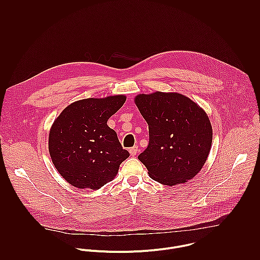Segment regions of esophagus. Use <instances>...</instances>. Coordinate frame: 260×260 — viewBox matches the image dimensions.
Returning a JSON list of instances; mask_svg holds the SVG:
<instances>
[{"label":"esophagus","mask_w":260,"mask_h":260,"mask_svg":"<svg viewBox=\"0 0 260 260\" xmlns=\"http://www.w3.org/2000/svg\"><path fill=\"white\" fill-rule=\"evenodd\" d=\"M129 152H130V154H131L132 156H134V155H136L137 152H138V147H137V146L131 147V148L129 149Z\"/></svg>","instance_id":"1"}]
</instances>
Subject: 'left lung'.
I'll list each match as a JSON object with an SVG mask.
<instances>
[{
    "label": "left lung",
    "mask_w": 260,
    "mask_h": 260,
    "mask_svg": "<svg viewBox=\"0 0 260 260\" xmlns=\"http://www.w3.org/2000/svg\"><path fill=\"white\" fill-rule=\"evenodd\" d=\"M135 103L148 124V146L138 159L150 177L169 186L192 179L211 147L212 127L206 113L178 93L140 94Z\"/></svg>",
    "instance_id": "1"
}]
</instances>
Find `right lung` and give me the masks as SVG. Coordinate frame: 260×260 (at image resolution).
Listing matches in <instances>:
<instances>
[{"label":"right lung","mask_w":260,"mask_h":260,"mask_svg":"<svg viewBox=\"0 0 260 260\" xmlns=\"http://www.w3.org/2000/svg\"><path fill=\"white\" fill-rule=\"evenodd\" d=\"M126 101L123 95L72 103L54 122L49 135L52 161L71 185L97 190L116 176L129 157L108 119Z\"/></svg>","instance_id":"add662e5"}]
</instances>
